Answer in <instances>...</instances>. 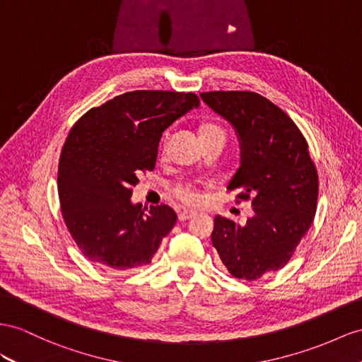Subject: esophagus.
Returning a JSON list of instances; mask_svg holds the SVG:
<instances>
[{
  "mask_svg": "<svg viewBox=\"0 0 362 362\" xmlns=\"http://www.w3.org/2000/svg\"><path fill=\"white\" fill-rule=\"evenodd\" d=\"M194 216H196V212L188 211V209H183V211L179 212V220H180V221H187V220H189V218L194 217Z\"/></svg>",
  "mask_w": 362,
  "mask_h": 362,
  "instance_id": "34e87169",
  "label": "esophagus"
}]
</instances>
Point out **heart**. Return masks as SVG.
<instances>
[{
  "label": "heart",
  "instance_id": "1",
  "mask_svg": "<svg viewBox=\"0 0 362 362\" xmlns=\"http://www.w3.org/2000/svg\"><path fill=\"white\" fill-rule=\"evenodd\" d=\"M214 134H220V136H225L223 129L217 125H203L200 129V136L202 137H206V136H214ZM165 145H166V136L163 137V142H162V148L165 150ZM171 192L173 196L180 200L183 205H188V206H196L200 205L203 196L200 192L199 188V182L197 180H180L177 183H174L171 187Z\"/></svg>",
  "mask_w": 362,
  "mask_h": 362
}]
</instances>
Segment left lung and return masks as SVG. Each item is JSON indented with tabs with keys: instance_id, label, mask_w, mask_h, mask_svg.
I'll use <instances>...</instances> for the list:
<instances>
[{
	"instance_id": "1",
	"label": "left lung",
	"mask_w": 362,
	"mask_h": 362,
	"mask_svg": "<svg viewBox=\"0 0 362 362\" xmlns=\"http://www.w3.org/2000/svg\"><path fill=\"white\" fill-rule=\"evenodd\" d=\"M208 107L235 128L240 168L228 189L251 200L245 225L217 216L212 245L229 274L254 281L280 271L313 223L318 173L300 128L269 99L254 91L200 93Z\"/></svg>"
}]
</instances>
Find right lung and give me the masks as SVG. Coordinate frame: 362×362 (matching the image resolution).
Listing matches in <instances>:
<instances>
[{"instance_id": "add662e5", "label": "right lung", "mask_w": 362, "mask_h": 362, "mask_svg": "<svg viewBox=\"0 0 362 362\" xmlns=\"http://www.w3.org/2000/svg\"><path fill=\"white\" fill-rule=\"evenodd\" d=\"M200 100L194 93L136 90L91 108L62 146L58 194L64 221L90 262L105 271L151 263L177 221L168 205H133L139 175L153 171L162 133Z\"/></svg>"}]
</instances>
